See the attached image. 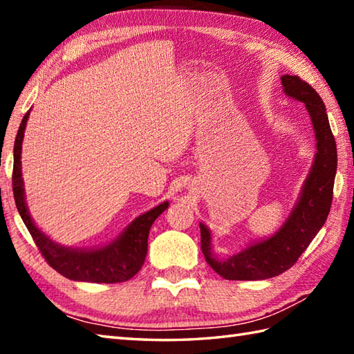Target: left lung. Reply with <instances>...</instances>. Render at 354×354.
Listing matches in <instances>:
<instances>
[{
	"label": "left lung",
	"instance_id": "8db88e82",
	"mask_svg": "<svg viewBox=\"0 0 354 354\" xmlns=\"http://www.w3.org/2000/svg\"><path fill=\"white\" fill-rule=\"evenodd\" d=\"M281 85L286 95L304 103L309 111L317 137V155L295 208L274 236L252 243L228 259H217L212 251V232L204 223H199L202 254L225 280H266L283 274L295 265L318 234L332 207L337 153L326 104L298 76L284 74Z\"/></svg>",
	"mask_w": 354,
	"mask_h": 354
}]
</instances>
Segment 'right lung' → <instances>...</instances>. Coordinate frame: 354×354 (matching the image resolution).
<instances>
[{"mask_svg": "<svg viewBox=\"0 0 354 354\" xmlns=\"http://www.w3.org/2000/svg\"><path fill=\"white\" fill-rule=\"evenodd\" d=\"M30 111L22 118L13 147V196L15 204L24 221L30 234H32L37 250L41 251L48 265L59 274L74 281L89 283H122L127 281L138 272L147 254V237L155 219L164 209H167L169 202L156 205L145 214L133 219L122 234L114 242L95 250H79V248L62 246L45 236L36 227L26 204L24 181L21 173V150L24 138L26 124Z\"/></svg>", "mask_w": 354, "mask_h": 354, "instance_id": "right-lung-1", "label": "right lung"}]
</instances>
